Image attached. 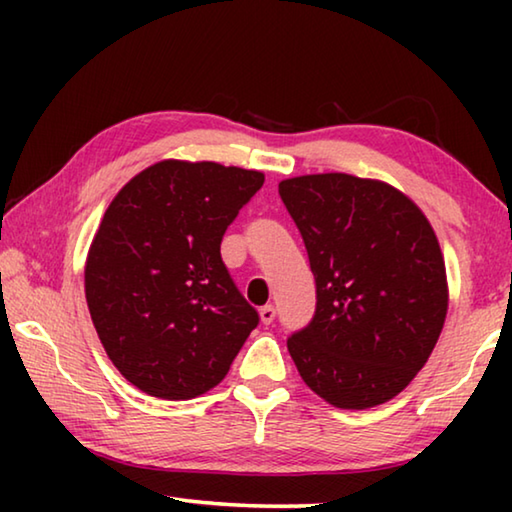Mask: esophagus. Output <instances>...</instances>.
<instances>
[{"mask_svg":"<svg viewBox=\"0 0 512 512\" xmlns=\"http://www.w3.org/2000/svg\"><path fill=\"white\" fill-rule=\"evenodd\" d=\"M259 318H262L264 325H271L275 320V307L273 305H264L262 309H259Z\"/></svg>","mask_w":512,"mask_h":512,"instance_id":"obj_1","label":"esophagus"}]
</instances>
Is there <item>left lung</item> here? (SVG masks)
Here are the masks:
<instances>
[{"label": "left lung", "mask_w": 512, "mask_h": 512, "mask_svg": "<svg viewBox=\"0 0 512 512\" xmlns=\"http://www.w3.org/2000/svg\"><path fill=\"white\" fill-rule=\"evenodd\" d=\"M305 241L316 311L287 348L305 384L339 409L402 393L443 332L447 275L427 216L379 180L316 173L280 183Z\"/></svg>", "instance_id": "8db88e82"}]
</instances>
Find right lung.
I'll return each instance as SVG.
<instances>
[{
    "instance_id": "right-lung-1",
    "label": "right lung",
    "mask_w": 512,
    "mask_h": 512,
    "mask_svg": "<svg viewBox=\"0 0 512 512\" xmlns=\"http://www.w3.org/2000/svg\"><path fill=\"white\" fill-rule=\"evenodd\" d=\"M264 173L162 160L121 187L85 262V298L110 361L162 400L228 375L259 323L221 259V239Z\"/></svg>"
}]
</instances>
